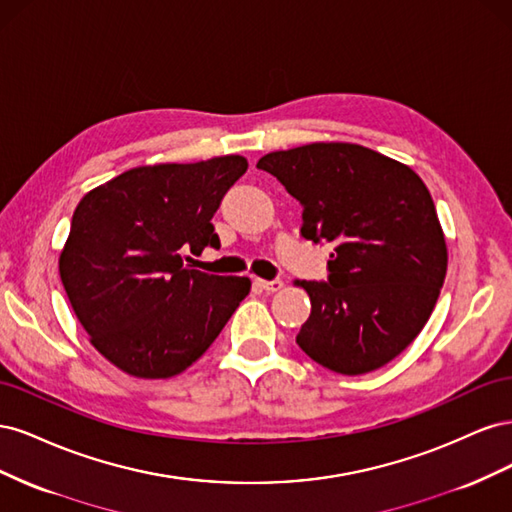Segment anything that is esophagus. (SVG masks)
Masks as SVG:
<instances>
[{"mask_svg": "<svg viewBox=\"0 0 512 512\" xmlns=\"http://www.w3.org/2000/svg\"><path fill=\"white\" fill-rule=\"evenodd\" d=\"M256 284L265 292H277V290L284 288L282 280H256Z\"/></svg>", "mask_w": 512, "mask_h": 512, "instance_id": "esophagus-1", "label": "esophagus"}]
</instances>
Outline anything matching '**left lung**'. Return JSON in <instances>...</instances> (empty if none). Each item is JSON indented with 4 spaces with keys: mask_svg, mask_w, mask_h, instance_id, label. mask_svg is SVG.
I'll use <instances>...</instances> for the list:
<instances>
[{
    "mask_svg": "<svg viewBox=\"0 0 512 512\" xmlns=\"http://www.w3.org/2000/svg\"><path fill=\"white\" fill-rule=\"evenodd\" d=\"M303 207L301 237L331 243L327 282L301 280L299 348L331 371H374L421 333L446 275V241L412 168L361 145L312 143L256 164Z\"/></svg>",
    "mask_w": 512,
    "mask_h": 512,
    "instance_id": "left-lung-1",
    "label": "left lung"
}]
</instances>
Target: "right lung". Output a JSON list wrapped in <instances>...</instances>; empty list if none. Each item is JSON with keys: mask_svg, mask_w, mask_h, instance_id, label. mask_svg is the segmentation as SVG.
Returning <instances> with one entry per match:
<instances>
[{"mask_svg": "<svg viewBox=\"0 0 512 512\" xmlns=\"http://www.w3.org/2000/svg\"><path fill=\"white\" fill-rule=\"evenodd\" d=\"M247 170L241 156L138 166L83 196L59 275L91 344L136 378L188 369L250 292L247 277L185 265L220 247L211 218Z\"/></svg>", "mask_w": 512, "mask_h": 512, "instance_id": "right-lung-1", "label": "right lung"}]
</instances>
